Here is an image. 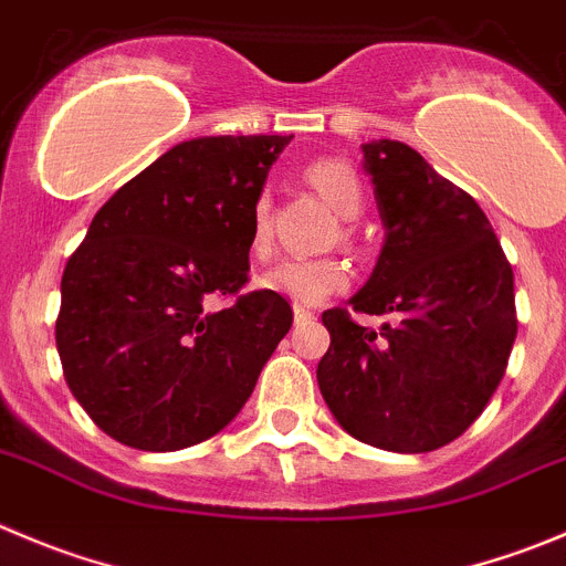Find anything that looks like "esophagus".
<instances>
[{"label":"esophagus","mask_w":566,"mask_h":566,"mask_svg":"<svg viewBox=\"0 0 566 566\" xmlns=\"http://www.w3.org/2000/svg\"><path fill=\"white\" fill-rule=\"evenodd\" d=\"M293 315H295V324H301V321H313L315 313L310 307H304V304H295L293 307Z\"/></svg>","instance_id":"obj_1"}]
</instances>
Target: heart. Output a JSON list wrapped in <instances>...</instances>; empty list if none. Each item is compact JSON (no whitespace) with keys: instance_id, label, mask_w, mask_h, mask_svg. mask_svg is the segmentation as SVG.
I'll use <instances>...</instances> for the list:
<instances>
[{"instance_id":"b5f03b06","label":"heart","mask_w":566,"mask_h":566,"mask_svg":"<svg viewBox=\"0 0 566 566\" xmlns=\"http://www.w3.org/2000/svg\"><path fill=\"white\" fill-rule=\"evenodd\" d=\"M310 187L346 220L360 218L366 209V189L346 161L337 158H318L310 161L304 170ZM273 245V214L271 195L262 192L251 206V251L256 256H268ZM348 265L337 256L318 259H282L262 276V284L295 304H321L329 295L343 293L348 287Z\"/></svg>"}]
</instances>
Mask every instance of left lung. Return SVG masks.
I'll return each mask as SVG.
<instances>
[{
	"label": "left lung",
	"mask_w": 566,
	"mask_h": 566,
	"mask_svg": "<svg viewBox=\"0 0 566 566\" xmlns=\"http://www.w3.org/2000/svg\"><path fill=\"white\" fill-rule=\"evenodd\" d=\"M385 245L355 313L326 310L318 388L348 436L388 452H432L472 427L516 337L514 271L474 198L402 142L363 145Z\"/></svg>",
	"instance_id": "left-lung-1"
}]
</instances>
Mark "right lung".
<instances>
[{
  "label": "right lung",
  "instance_id": "right-lung-1",
  "mask_svg": "<svg viewBox=\"0 0 566 566\" xmlns=\"http://www.w3.org/2000/svg\"><path fill=\"white\" fill-rule=\"evenodd\" d=\"M290 139L181 142L111 195L69 256L63 377L125 447L172 452L223 430L290 332L287 298L245 293L251 206Z\"/></svg>",
  "mask_w": 566,
  "mask_h": 566
}]
</instances>
